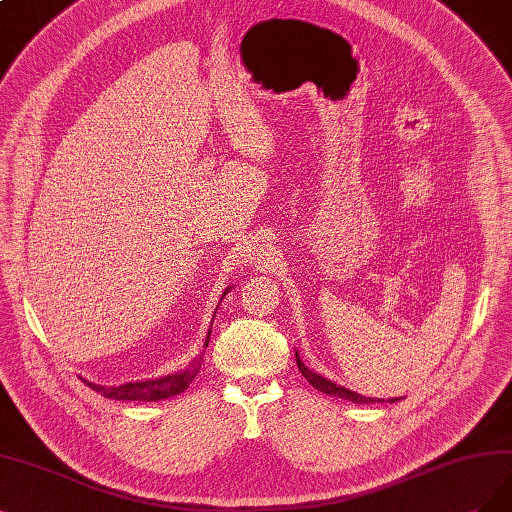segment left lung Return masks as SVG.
Returning <instances> with one entry per match:
<instances>
[{
    "label": "left lung",
    "instance_id": "obj_1",
    "mask_svg": "<svg viewBox=\"0 0 512 512\" xmlns=\"http://www.w3.org/2000/svg\"><path fill=\"white\" fill-rule=\"evenodd\" d=\"M295 361H297V367H299L301 375H304L306 380H308L316 390H320V392L331 394V396H339V399H348V401L358 403V405L384 403V399H371V396H363V394H358V392H352V390H348V388H344V386H339V384L327 380V377H323L320 373L308 369L304 363H301V358H299L297 352H295ZM396 401H401V399H388V403H396Z\"/></svg>",
    "mask_w": 512,
    "mask_h": 512
}]
</instances>
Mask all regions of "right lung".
Returning a JSON list of instances; mask_svg holds the SVG:
<instances>
[{
  "label": "right lung",
  "mask_w": 512,
  "mask_h": 512,
  "mask_svg": "<svg viewBox=\"0 0 512 512\" xmlns=\"http://www.w3.org/2000/svg\"><path fill=\"white\" fill-rule=\"evenodd\" d=\"M232 287H227L223 291L221 297L227 295ZM215 318V316H213ZM213 325V323H211ZM208 339H211V329L206 333L204 339V348L208 346ZM200 363H202V354H198L192 363H189L183 371L170 373V375H162V377H154V380H139V382H126L120 386H101L84 380L92 390H97L99 394H103L105 399H116V401H162V399H170V396L181 394L189 388V384L194 382V377L200 371Z\"/></svg>",
  "instance_id": "add662e5"
}]
</instances>
